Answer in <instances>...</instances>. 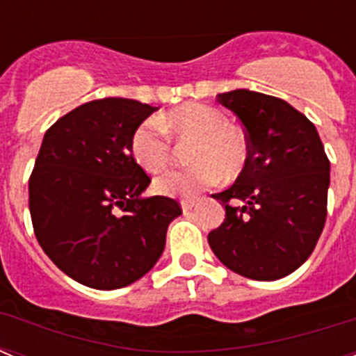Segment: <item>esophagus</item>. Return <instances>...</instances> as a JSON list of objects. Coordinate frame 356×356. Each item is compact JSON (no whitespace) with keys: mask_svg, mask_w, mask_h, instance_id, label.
<instances>
[{"mask_svg":"<svg viewBox=\"0 0 356 356\" xmlns=\"http://www.w3.org/2000/svg\"><path fill=\"white\" fill-rule=\"evenodd\" d=\"M180 205L181 209H184V212H187V210H191L194 205H196V200H181Z\"/></svg>","mask_w":356,"mask_h":356,"instance_id":"esophagus-1","label":"esophagus"}]
</instances>
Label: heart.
<instances>
[{"label":"heart","instance_id":"b5f03b06","mask_svg":"<svg viewBox=\"0 0 356 356\" xmlns=\"http://www.w3.org/2000/svg\"><path fill=\"white\" fill-rule=\"evenodd\" d=\"M162 127L178 140L194 139L188 149L193 165L155 180V191L162 196H193L216 185L221 176L234 180L246 169L250 160L246 135L226 124V118L217 108L185 103L163 115L160 122L155 119L140 122L131 134V156L149 175H159L171 162L172 144Z\"/></svg>","mask_w":356,"mask_h":356}]
</instances>
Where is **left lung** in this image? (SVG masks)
<instances>
[{
	"label": "left lung",
	"instance_id": "left-lung-1",
	"mask_svg": "<svg viewBox=\"0 0 356 356\" xmlns=\"http://www.w3.org/2000/svg\"><path fill=\"white\" fill-rule=\"evenodd\" d=\"M217 102L242 122L250 160L235 184L213 194L226 210L209 244L228 269L260 282L294 273L326 221L330 160L316 127L287 102L237 89Z\"/></svg>",
	"mask_w": 356,
	"mask_h": 356
}]
</instances>
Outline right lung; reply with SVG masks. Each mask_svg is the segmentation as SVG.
<instances>
[{"label": "right lung", "instance_id": "right-lung-1", "mask_svg": "<svg viewBox=\"0 0 356 356\" xmlns=\"http://www.w3.org/2000/svg\"><path fill=\"white\" fill-rule=\"evenodd\" d=\"M155 110L94 99L44 135L28 184L31 222L44 253L78 284L114 291L143 278L181 213L171 197H143L151 178L131 156V134Z\"/></svg>", "mask_w": 356, "mask_h": 356}]
</instances>
